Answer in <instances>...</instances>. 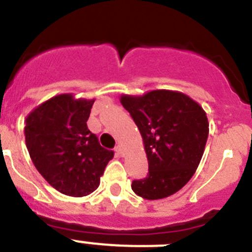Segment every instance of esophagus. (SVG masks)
<instances>
[{"label": "esophagus", "mask_w": 252, "mask_h": 252, "mask_svg": "<svg viewBox=\"0 0 252 252\" xmlns=\"http://www.w3.org/2000/svg\"><path fill=\"white\" fill-rule=\"evenodd\" d=\"M115 151H116V153H117V154H119V155H120V157H124V155H125V154H124V149H122V146H116V149H115Z\"/></svg>", "instance_id": "1"}]
</instances>
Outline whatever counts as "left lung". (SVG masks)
I'll list each match as a JSON object with an SVG mask.
<instances>
[{"mask_svg":"<svg viewBox=\"0 0 252 252\" xmlns=\"http://www.w3.org/2000/svg\"><path fill=\"white\" fill-rule=\"evenodd\" d=\"M120 101L140 130L149 161L148 177L133 180L132 190L149 201L177 193L203 157L209 131L204 110L184 93L168 90L122 94Z\"/></svg>","mask_w":252,"mask_h":252,"instance_id":"1","label":"left lung"}]
</instances>
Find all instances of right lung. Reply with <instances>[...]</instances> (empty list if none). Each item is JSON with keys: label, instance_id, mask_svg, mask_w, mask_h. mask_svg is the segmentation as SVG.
Masks as SVG:
<instances>
[{"label": "right lung", "instance_id": "1", "mask_svg": "<svg viewBox=\"0 0 252 252\" xmlns=\"http://www.w3.org/2000/svg\"><path fill=\"white\" fill-rule=\"evenodd\" d=\"M94 99L58 94L31 111L25 121L30 158L58 192L84 197L98 188L113 151L102 148L87 126Z\"/></svg>", "mask_w": 252, "mask_h": 252}]
</instances>
